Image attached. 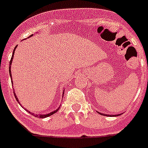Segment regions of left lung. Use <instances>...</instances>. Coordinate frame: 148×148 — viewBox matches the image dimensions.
Masks as SVG:
<instances>
[{
	"instance_id": "left-lung-1",
	"label": "left lung",
	"mask_w": 148,
	"mask_h": 148,
	"mask_svg": "<svg viewBox=\"0 0 148 148\" xmlns=\"http://www.w3.org/2000/svg\"><path fill=\"white\" fill-rule=\"evenodd\" d=\"M100 114H101V113H100ZM118 115H115V116H118ZM112 116H113V115H112Z\"/></svg>"
}]
</instances>
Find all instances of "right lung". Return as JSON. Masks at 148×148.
I'll return each instance as SVG.
<instances>
[{
	"mask_svg": "<svg viewBox=\"0 0 148 148\" xmlns=\"http://www.w3.org/2000/svg\"><path fill=\"white\" fill-rule=\"evenodd\" d=\"M33 36V35H32ZM17 47V46H16ZM16 47H15V49H14V51H13V54H12V58H11V61H10V64H9V75L10 76H11V79H12V72H11V67H12V60H13V58H14V53H15V48H16ZM12 84H13V82H12ZM64 92H65V90H63V93H62V97L64 96ZM14 95H15V99H16V101H17L18 103H19V101H18V97L17 96H16V94H15V91H14ZM20 104V103H19ZM59 108L60 106L56 110H54V111H53L52 112H50V113H48V114H45V115H41V114H40V115H36V116H38L39 118H41V119H44V118H47V117H49V116H51V115H52L53 114H54V113H56V112L58 111V109H59ZM29 113H30L31 115H33V113H31L30 112H29Z\"/></svg>",
	"mask_w": 148,
	"mask_h": 148,
	"instance_id": "1",
	"label": "right lung"
}]
</instances>
